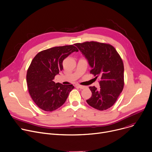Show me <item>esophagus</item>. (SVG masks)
<instances>
[{
	"label": "esophagus",
	"mask_w": 152,
	"mask_h": 152,
	"mask_svg": "<svg viewBox=\"0 0 152 152\" xmlns=\"http://www.w3.org/2000/svg\"><path fill=\"white\" fill-rule=\"evenodd\" d=\"M76 87H79V88H80V89H84V88H86V86H81V85H79V84L76 85Z\"/></svg>",
	"instance_id": "obj_1"
}]
</instances>
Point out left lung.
<instances>
[{
  "instance_id": "left-lung-1",
  "label": "left lung",
  "mask_w": 152,
  "mask_h": 152,
  "mask_svg": "<svg viewBox=\"0 0 152 152\" xmlns=\"http://www.w3.org/2000/svg\"><path fill=\"white\" fill-rule=\"evenodd\" d=\"M75 46L92 68L90 73L99 76V88L89 87L92 96L86 100L92 107L104 110L113 106L124 86V66L122 58L110 45L95 42L76 43Z\"/></svg>"
}]
</instances>
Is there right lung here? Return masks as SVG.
<instances>
[{"label":"right lung","mask_w":152,"mask_h":152,"mask_svg":"<svg viewBox=\"0 0 152 152\" xmlns=\"http://www.w3.org/2000/svg\"><path fill=\"white\" fill-rule=\"evenodd\" d=\"M77 51L73 45L54 47L39 52L32 60L26 80L30 95L40 109L50 112L65 103L74 86L56 83L53 79L62 71L64 60Z\"/></svg>","instance_id":"obj_1"}]
</instances>
